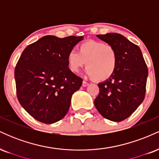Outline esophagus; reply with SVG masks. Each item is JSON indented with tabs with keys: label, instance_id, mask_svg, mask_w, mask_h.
<instances>
[{
	"label": "esophagus",
	"instance_id": "esophagus-1",
	"mask_svg": "<svg viewBox=\"0 0 159 159\" xmlns=\"http://www.w3.org/2000/svg\"><path fill=\"white\" fill-rule=\"evenodd\" d=\"M88 85H89V83H87V82H86L84 81L82 82V87H87V86H88Z\"/></svg>",
	"mask_w": 159,
	"mask_h": 159
}]
</instances>
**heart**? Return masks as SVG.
Listing matches in <instances>:
<instances>
[{"instance_id": "b5f03b06", "label": "heart", "mask_w": 159, "mask_h": 159, "mask_svg": "<svg viewBox=\"0 0 159 159\" xmlns=\"http://www.w3.org/2000/svg\"><path fill=\"white\" fill-rule=\"evenodd\" d=\"M86 62V73L96 81H105L114 73L118 63V54L114 46L101 41L89 40L78 46V52L72 49L66 56L69 70L79 72Z\"/></svg>"}]
</instances>
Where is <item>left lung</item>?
<instances>
[{"mask_svg": "<svg viewBox=\"0 0 159 159\" xmlns=\"http://www.w3.org/2000/svg\"><path fill=\"white\" fill-rule=\"evenodd\" d=\"M114 46L118 54L114 73L98 84L94 105L102 116L114 122L125 120L143 101L148 69L138 45L120 34L96 35Z\"/></svg>", "mask_w": 159, "mask_h": 159, "instance_id": "left-lung-1", "label": "left lung"}]
</instances>
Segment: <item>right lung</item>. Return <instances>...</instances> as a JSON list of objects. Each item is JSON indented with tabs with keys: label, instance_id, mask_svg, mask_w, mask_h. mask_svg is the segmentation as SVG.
I'll return each instance as SVG.
<instances>
[{
	"label": "right lung",
	"instance_id": "1",
	"mask_svg": "<svg viewBox=\"0 0 159 159\" xmlns=\"http://www.w3.org/2000/svg\"><path fill=\"white\" fill-rule=\"evenodd\" d=\"M83 36H45L23 51L15 68L19 103L34 119L45 124L66 116L82 78L68 68L66 56Z\"/></svg>",
	"mask_w": 159,
	"mask_h": 159
}]
</instances>
